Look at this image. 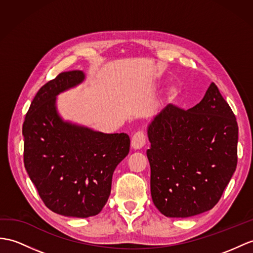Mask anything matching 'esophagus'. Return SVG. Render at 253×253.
Segmentation results:
<instances>
[{"mask_svg":"<svg viewBox=\"0 0 253 253\" xmlns=\"http://www.w3.org/2000/svg\"><path fill=\"white\" fill-rule=\"evenodd\" d=\"M145 144H146V136L144 132L138 131L133 135L132 140H131V146L133 149L139 150L145 146Z\"/></svg>","mask_w":253,"mask_h":253,"instance_id":"esophagus-1","label":"esophagus"}]
</instances>
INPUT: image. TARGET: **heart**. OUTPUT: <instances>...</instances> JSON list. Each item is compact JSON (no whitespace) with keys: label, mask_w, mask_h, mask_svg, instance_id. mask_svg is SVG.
Instances as JSON below:
<instances>
[{"label":"heart","mask_w":253,"mask_h":253,"mask_svg":"<svg viewBox=\"0 0 253 253\" xmlns=\"http://www.w3.org/2000/svg\"><path fill=\"white\" fill-rule=\"evenodd\" d=\"M181 95V88L179 85H171V87L169 89L168 93H166V97H165V102L168 104L169 106L170 105H175V104L178 103L179 101Z\"/></svg>","instance_id":"1"}]
</instances>
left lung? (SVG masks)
<instances>
[{"mask_svg": "<svg viewBox=\"0 0 253 253\" xmlns=\"http://www.w3.org/2000/svg\"><path fill=\"white\" fill-rule=\"evenodd\" d=\"M153 204L169 218H188L217 204L236 169L235 115L211 84L203 100L183 110L166 106L148 126Z\"/></svg>", "mask_w": 253, "mask_h": 253, "instance_id": "obj_1", "label": "left lung"}]
</instances>
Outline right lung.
Wrapping results in <instances>:
<instances>
[{"mask_svg": "<svg viewBox=\"0 0 253 253\" xmlns=\"http://www.w3.org/2000/svg\"><path fill=\"white\" fill-rule=\"evenodd\" d=\"M84 79L83 71H70L42 85L22 126L30 179L44 204L65 217L88 218L102 211L115 169L130 151L126 133L105 134L61 118L57 96Z\"/></svg>", "mask_w": 253, "mask_h": 253, "instance_id": "1", "label": "right lung"}]
</instances>
